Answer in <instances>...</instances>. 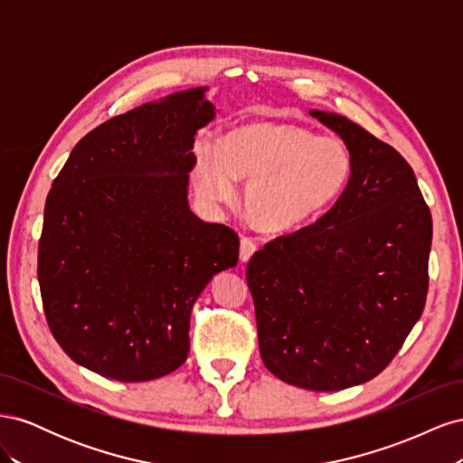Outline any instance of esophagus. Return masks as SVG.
Returning <instances> with one entry per match:
<instances>
[{
	"instance_id": "1",
	"label": "esophagus",
	"mask_w": 463,
	"mask_h": 463,
	"mask_svg": "<svg viewBox=\"0 0 463 463\" xmlns=\"http://www.w3.org/2000/svg\"><path fill=\"white\" fill-rule=\"evenodd\" d=\"M257 249H259V245L255 243V240H250V237H241V245H240L241 262H247L250 257H253Z\"/></svg>"
}]
</instances>
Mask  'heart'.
I'll use <instances>...</instances> for the list:
<instances>
[{"instance_id":"obj_1","label":"heart","mask_w":463,"mask_h":463,"mask_svg":"<svg viewBox=\"0 0 463 463\" xmlns=\"http://www.w3.org/2000/svg\"><path fill=\"white\" fill-rule=\"evenodd\" d=\"M354 175V154L340 137L318 135L289 121H260L235 129L220 145L197 148L193 184L213 204L237 199L249 181L247 214L270 233L298 232L338 201Z\"/></svg>"}]
</instances>
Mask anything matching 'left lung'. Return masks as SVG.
Returning a JSON list of instances; mask_svg holds the SVG:
<instances>
[{"instance_id":"obj_1","label":"left lung","mask_w":463,"mask_h":463,"mask_svg":"<svg viewBox=\"0 0 463 463\" xmlns=\"http://www.w3.org/2000/svg\"><path fill=\"white\" fill-rule=\"evenodd\" d=\"M352 148L354 175L325 216L247 264L262 363L335 392L384 371L423 313L432 218L411 165L344 116L311 109Z\"/></svg>"}]
</instances>
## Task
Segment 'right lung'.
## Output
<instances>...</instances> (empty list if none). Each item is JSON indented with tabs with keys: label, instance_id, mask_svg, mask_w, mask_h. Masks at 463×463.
I'll use <instances>...</instances> for the list:
<instances>
[{
	"label": "right lung",
	"instance_id": "add662e5",
	"mask_svg": "<svg viewBox=\"0 0 463 463\" xmlns=\"http://www.w3.org/2000/svg\"><path fill=\"white\" fill-rule=\"evenodd\" d=\"M206 87L174 92L85 135L53 179L38 243L48 326L79 365L121 383L170 374L189 318L240 237L187 201L194 135L216 118Z\"/></svg>",
	"mask_w": 463,
	"mask_h": 463
}]
</instances>
